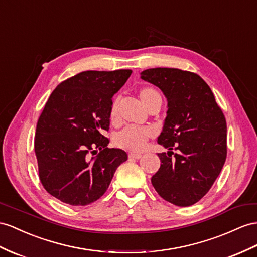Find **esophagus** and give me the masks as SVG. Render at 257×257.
<instances>
[{"instance_id": "1", "label": "esophagus", "mask_w": 257, "mask_h": 257, "mask_svg": "<svg viewBox=\"0 0 257 257\" xmlns=\"http://www.w3.org/2000/svg\"><path fill=\"white\" fill-rule=\"evenodd\" d=\"M128 156H129V159H134V160H139L142 157V155L139 153H129Z\"/></svg>"}]
</instances>
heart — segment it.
<instances>
[{
	"label": "heart",
	"mask_w": 257,
	"mask_h": 257,
	"mask_svg": "<svg viewBox=\"0 0 257 257\" xmlns=\"http://www.w3.org/2000/svg\"><path fill=\"white\" fill-rule=\"evenodd\" d=\"M161 96L159 92L152 88H143L139 91L140 101L144 107H148L156 97ZM111 120H116L118 117V101L111 103L110 107ZM153 136V130L150 128H142L136 126H128L123 128L115 137V144L120 149L130 151V152H140L146 147L147 141Z\"/></svg>",
	"instance_id": "obj_1"
}]
</instances>
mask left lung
Masks as SVG:
<instances>
[{"label":"left lung","mask_w":257,"mask_h":257,"mask_svg":"<svg viewBox=\"0 0 257 257\" xmlns=\"http://www.w3.org/2000/svg\"><path fill=\"white\" fill-rule=\"evenodd\" d=\"M141 79L159 87L167 111L157 142L161 167L151 182L164 200L177 206L199 202L212 188L227 156V123L208 84L196 74L177 68H150ZM178 149L175 160L171 150Z\"/></svg>","instance_id":"left-lung-1"}]
</instances>
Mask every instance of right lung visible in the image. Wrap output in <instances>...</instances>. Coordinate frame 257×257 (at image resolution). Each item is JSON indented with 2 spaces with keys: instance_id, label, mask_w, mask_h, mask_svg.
<instances>
[{
  "instance_id": "1",
  "label": "right lung",
  "mask_w": 257,
  "mask_h": 257,
  "mask_svg": "<svg viewBox=\"0 0 257 257\" xmlns=\"http://www.w3.org/2000/svg\"><path fill=\"white\" fill-rule=\"evenodd\" d=\"M131 72L82 71L52 92L37 123L35 152L42 186L57 200L74 206L95 202L127 161L124 151L107 148L103 133L109 127L111 97ZM97 148L100 153L90 158Z\"/></svg>"
}]
</instances>
